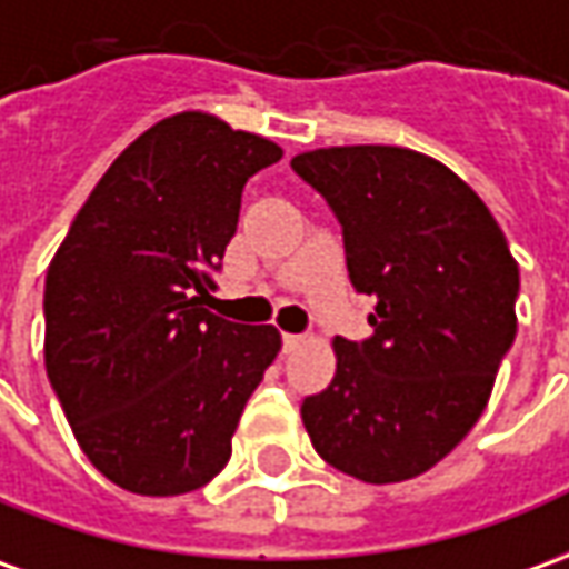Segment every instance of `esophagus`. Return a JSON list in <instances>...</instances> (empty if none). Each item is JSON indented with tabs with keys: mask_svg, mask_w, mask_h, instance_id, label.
Returning <instances> with one entry per match:
<instances>
[{
	"mask_svg": "<svg viewBox=\"0 0 569 569\" xmlns=\"http://www.w3.org/2000/svg\"><path fill=\"white\" fill-rule=\"evenodd\" d=\"M303 343V335H284V352L297 350Z\"/></svg>",
	"mask_w": 569,
	"mask_h": 569,
	"instance_id": "esophagus-1",
	"label": "esophagus"
}]
</instances>
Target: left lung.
Listing matches in <instances>:
<instances>
[{
    "label": "left lung",
    "mask_w": 569,
    "mask_h": 569,
    "mask_svg": "<svg viewBox=\"0 0 569 569\" xmlns=\"http://www.w3.org/2000/svg\"><path fill=\"white\" fill-rule=\"evenodd\" d=\"M343 229L371 337H335L337 371L300 415L316 452L362 483L430 471L483 415L517 335V260L489 207L440 160L397 144L291 160Z\"/></svg>",
    "instance_id": "1"
}]
</instances>
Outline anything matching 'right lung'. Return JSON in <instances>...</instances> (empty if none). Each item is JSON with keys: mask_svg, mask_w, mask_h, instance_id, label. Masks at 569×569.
<instances>
[{"mask_svg": "<svg viewBox=\"0 0 569 569\" xmlns=\"http://www.w3.org/2000/svg\"><path fill=\"white\" fill-rule=\"evenodd\" d=\"M281 148L203 111L144 129L46 272V371L86 458L136 496H182L232 456L281 350L276 325L210 312L241 191Z\"/></svg>", "mask_w": 569, "mask_h": 569, "instance_id": "obj_1", "label": "right lung"}]
</instances>
